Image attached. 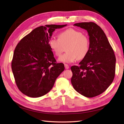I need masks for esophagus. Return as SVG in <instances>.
<instances>
[{"instance_id":"34e87169","label":"esophagus","mask_w":124,"mask_h":124,"mask_svg":"<svg viewBox=\"0 0 124 124\" xmlns=\"http://www.w3.org/2000/svg\"><path fill=\"white\" fill-rule=\"evenodd\" d=\"M65 68L66 70H67V69H68V68H69V66H68V65H67V64H65Z\"/></svg>"}]
</instances>
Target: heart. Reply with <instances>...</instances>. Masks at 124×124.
<instances>
[{
	"instance_id": "b5f03b06",
	"label": "heart",
	"mask_w": 124,
	"mask_h": 124,
	"mask_svg": "<svg viewBox=\"0 0 124 124\" xmlns=\"http://www.w3.org/2000/svg\"><path fill=\"white\" fill-rule=\"evenodd\" d=\"M49 45L56 56H60L66 48V53L60 56L58 61L64 63L73 62L86 56L90 50V41L80 31L68 29L58 34V39L51 38Z\"/></svg>"
}]
</instances>
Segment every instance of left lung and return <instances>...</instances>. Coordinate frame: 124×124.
Wrapping results in <instances>:
<instances>
[{
    "mask_svg": "<svg viewBox=\"0 0 124 124\" xmlns=\"http://www.w3.org/2000/svg\"><path fill=\"white\" fill-rule=\"evenodd\" d=\"M86 30L89 36L90 50L86 56L73 66L71 83L77 92L88 98L105 91L113 82L116 68L114 51L101 27L93 22L74 24Z\"/></svg>",
    "mask_w": 124,
    "mask_h": 124,
    "instance_id": "1",
    "label": "left lung"
}]
</instances>
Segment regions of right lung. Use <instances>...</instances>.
Returning a JSON list of instances; mask_svg holds the SVG:
<instances>
[{
  "mask_svg": "<svg viewBox=\"0 0 124 124\" xmlns=\"http://www.w3.org/2000/svg\"><path fill=\"white\" fill-rule=\"evenodd\" d=\"M65 25H46L35 28L22 39L14 52L12 69L16 84L23 94L31 98L46 94L65 70L56 63L49 45L53 32Z\"/></svg>",
  "mask_w": 124,
  "mask_h": 124,
  "instance_id": "1",
  "label": "right lung"
}]
</instances>
